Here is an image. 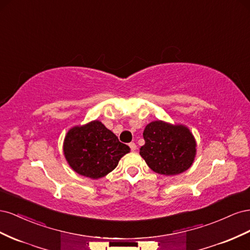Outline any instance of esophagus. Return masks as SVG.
Returning <instances> with one entry per match:
<instances>
[{
	"label": "esophagus",
	"mask_w": 250,
	"mask_h": 250,
	"mask_svg": "<svg viewBox=\"0 0 250 250\" xmlns=\"http://www.w3.org/2000/svg\"><path fill=\"white\" fill-rule=\"evenodd\" d=\"M129 147H130V149L132 150V151H135V150H137V145H135V143H130L129 144Z\"/></svg>",
	"instance_id": "obj_1"
}]
</instances>
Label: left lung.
<instances>
[{
	"mask_svg": "<svg viewBox=\"0 0 250 250\" xmlns=\"http://www.w3.org/2000/svg\"><path fill=\"white\" fill-rule=\"evenodd\" d=\"M143 137L145 145L140 148V154L155 173L177 175L193 165L197 144L186 125L153 121L147 124Z\"/></svg>",
	"mask_w": 250,
	"mask_h": 250,
	"instance_id": "8db88e82",
	"label": "left lung"
}]
</instances>
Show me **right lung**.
I'll list each match as a JSON object with an SVG mask.
<instances>
[{"instance_id": "add662e5", "label": "right lung", "mask_w": 250, "mask_h": 250, "mask_svg": "<svg viewBox=\"0 0 250 250\" xmlns=\"http://www.w3.org/2000/svg\"><path fill=\"white\" fill-rule=\"evenodd\" d=\"M128 152L130 148L98 120L72 127L63 141V154L70 167L92 179L106 176Z\"/></svg>"}]
</instances>
